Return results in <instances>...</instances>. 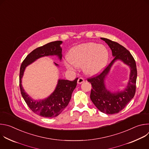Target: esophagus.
I'll return each instance as SVG.
<instances>
[{
  "instance_id": "1",
  "label": "esophagus",
  "mask_w": 149,
  "mask_h": 149,
  "mask_svg": "<svg viewBox=\"0 0 149 149\" xmlns=\"http://www.w3.org/2000/svg\"><path fill=\"white\" fill-rule=\"evenodd\" d=\"M84 82V79L82 77H79L78 79V81H77V82L78 84H82Z\"/></svg>"
}]
</instances>
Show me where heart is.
<instances>
[{"mask_svg":"<svg viewBox=\"0 0 149 149\" xmlns=\"http://www.w3.org/2000/svg\"><path fill=\"white\" fill-rule=\"evenodd\" d=\"M68 62L65 67L74 70V67H81L86 75L93 76L101 72L107 65L109 52L105 46L94 42H87L72 48L68 53Z\"/></svg>","mask_w":149,"mask_h":149,"instance_id":"heart-1","label":"heart"}]
</instances>
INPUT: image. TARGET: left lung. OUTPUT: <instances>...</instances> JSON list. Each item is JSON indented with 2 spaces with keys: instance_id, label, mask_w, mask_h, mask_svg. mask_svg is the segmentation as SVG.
<instances>
[{
  "instance_id": "left-lung-1",
  "label": "left lung",
  "mask_w": 149,
  "mask_h": 149,
  "mask_svg": "<svg viewBox=\"0 0 149 149\" xmlns=\"http://www.w3.org/2000/svg\"><path fill=\"white\" fill-rule=\"evenodd\" d=\"M101 39L108 44L114 58L100 74L87 79L93 87L90 98L100 111L107 114H113L121 111L135 95L137 75L136 63L130 52L123 46L107 38ZM117 60H121L130 67V78L126 88L123 91L111 93L106 88L104 79Z\"/></svg>"
}]
</instances>
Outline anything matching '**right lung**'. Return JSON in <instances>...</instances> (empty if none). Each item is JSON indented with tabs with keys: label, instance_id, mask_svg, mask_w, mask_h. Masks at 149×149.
Listing matches in <instances>:
<instances>
[{
	"label": "right lung",
	"instance_id": "right-lung-1",
	"mask_svg": "<svg viewBox=\"0 0 149 149\" xmlns=\"http://www.w3.org/2000/svg\"><path fill=\"white\" fill-rule=\"evenodd\" d=\"M61 40L51 42L44 46L38 47L27 55L22 62L20 68L19 86L25 101L29 109L35 114L47 118H53L58 116L68 105L72 93L77 86L78 78L74 81L58 79L54 91L47 98L41 100H34L25 92L22 86V78L26 67L37 59L45 56L56 55L61 60L62 48L60 45ZM55 65L58 66L55 63Z\"/></svg>",
	"mask_w": 149,
	"mask_h": 149
}]
</instances>
